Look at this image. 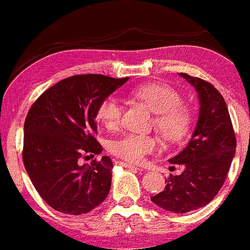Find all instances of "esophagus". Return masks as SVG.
Segmentation results:
<instances>
[{"label": "esophagus", "instance_id": "1", "mask_svg": "<svg viewBox=\"0 0 250 250\" xmlns=\"http://www.w3.org/2000/svg\"><path fill=\"white\" fill-rule=\"evenodd\" d=\"M120 165L125 167V168H130V169H140V167L138 166H134L131 165V164H128V163H125V161H120Z\"/></svg>", "mask_w": 250, "mask_h": 250}]
</instances>
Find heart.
I'll return each instance as SVG.
<instances>
[{"mask_svg": "<svg viewBox=\"0 0 250 250\" xmlns=\"http://www.w3.org/2000/svg\"><path fill=\"white\" fill-rule=\"evenodd\" d=\"M134 97L146 103L156 114L155 127L169 141H179L188 135L191 125V114L182 104V97L173 87L166 84L149 83L135 87ZM96 119L106 128H116L122 119V106L112 96L105 97L98 104ZM159 147L158 139L152 135L128 133L112 140L110 150L115 155L139 164L146 155Z\"/></svg>", "mask_w": 250, "mask_h": 250, "instance_id": "obj_1", "label": "heart"}]
</instances>
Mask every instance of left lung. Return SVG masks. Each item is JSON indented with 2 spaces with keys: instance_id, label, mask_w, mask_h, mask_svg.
I'll return each instance as SVG.
<instances>
[{
  "instance_id": "obj_1",
  "label": "left lung",
  "mask_w": 250,
  "mask_h": 250,
  "mask_svg": "<svg viewBox=\"0 0 250 250\" xmlns=\"http://www.w3.org/2000/svg\"><path fill=\"white\" fill-rule=\"evenodd\" d=\"M198 92L199 116L190 141L169 159L184 166L182 174H169L164 191L150 197L161 209L185 213L205 207L223 186L236 149V138L223 96L198 77L179 73Z\"/></svg>"
}]
</instances>
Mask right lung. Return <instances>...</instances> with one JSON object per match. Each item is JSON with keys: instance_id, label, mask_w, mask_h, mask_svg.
<instances>
[{"instance_id": "add662e5", "label": "right lung", "mask_w": 250, "mask_h": 250, "mask_svg": "<svg viewBox=\"0 0 250 250\" xmlns=\"http://www.w3.org/2000/svg\"><path fill=\"white\" fill-rule=\"evenodd\" d=\"M128 78L77 75L62 79L33 103L24 121L22 159L35 190L51 208L67 215L94 210L111 186L110 158L81 165L101 154L96 111L101 101Z\"/></svg>"}]
</instances>
